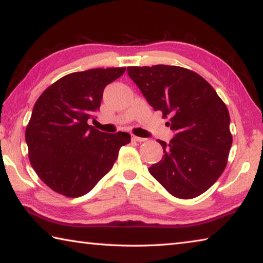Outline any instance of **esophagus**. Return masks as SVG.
Here are the masks:
<instances>
[{"label": "esophagus", "instance_id": "obj_1", "mask_svg": "<svg viewBox=\"0 0 263 263\" xmlns=\"http://www.w3.org/2000/svg\"><path fill=\"white\" fill-rule=\"evenodd\" d=\"M132 140H133V141H136V142H141V141H144L145 139H144V138H141V137L132 136Z\"/></svg>", "mask_w": 263, "mask_h": 263}]
</instances>
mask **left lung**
<instances>
[{
  "label": "left lung",
  "instance_id": "obj_1",
  "mask_svg": "<svg viewBox=\"0 0 263 263\" xmlns=\"http://www.w3.org/2000/svg\"><path fill=\"white\" fill-rule=\"evenodd\" d=\"M149 105L160 110L174 132L164 155L148 168L169 194L197 197L219 179L232 146L229 110L201 75L177 66L127 67Z\"/></svg>",
  "mask_w": 263,
  "mask_h": 263
}]
</instances>
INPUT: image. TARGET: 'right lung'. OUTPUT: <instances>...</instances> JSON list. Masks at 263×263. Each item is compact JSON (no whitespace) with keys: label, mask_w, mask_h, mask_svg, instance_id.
Returning <instances> with one entry per match:
<instances>
[{"label":"right lung","mask_w":263,"mask_h":263,"mask_svg":"<svg viewBox=\"0 0 263 263\" xmlns=\"http://www.w3.org/2000/svg\"><path fill=\"white\" fill-rule=\"evenodd\" d=\"M124 67L70 73L48 87L33 106L25 141L31 166L52 190L67 197L90 191L114 166L126 132L105 133L89 125L104 88Z\"/></svg>","instance_id":"add662e5"}]
</instances>
